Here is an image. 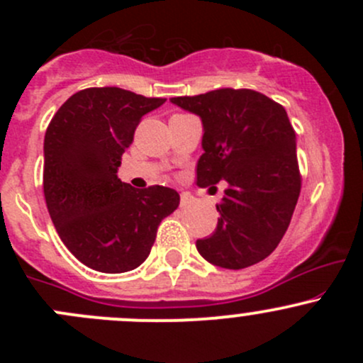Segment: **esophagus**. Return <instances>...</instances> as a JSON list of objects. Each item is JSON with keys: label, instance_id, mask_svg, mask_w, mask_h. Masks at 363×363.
<instances>
[{"label": "esophagus", "instance_id": "1", "mask_svg": "<svg viewBox=\"0 0 363 363\" xmlns=\"http://www.w3.org/2000/svg\"><path fill=\"white\" fill-rule=\"evenodd\" d=\"M193 202H195V199L189 193H181V207H189Z\"/></svg>", "mask_w": 363, "mask_h": 363}]
</instances>
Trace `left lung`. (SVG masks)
<instances>
[{"instance_id": "left-lung-1", "label": "left lung", "mask_w": 363, "mask_h": 363, "mask_svg": "<svg viewBox=\"0 0 363 363\" xmlns=\"http://www.w3.org/2000/svg\"><path fill=\"white\" fill-rule=\"evenodd\" d=\"M170 101L202 119L196 184L228 182L216 232L196 240V250L223 269L262 262L286 233L302 182L286 111L258 91L230 87Z\"/></svg>"}]
</instances>
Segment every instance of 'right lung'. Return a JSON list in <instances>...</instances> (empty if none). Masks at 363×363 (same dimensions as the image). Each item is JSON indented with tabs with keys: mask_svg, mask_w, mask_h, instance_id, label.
Returning a JSON list of instances; mask_svg holds the SVG:
<instances>
[{
	"mask_svg": "<svg viewBox=\"0 0 363 363\" xmlns=\"http://www.w3.org/2000/svg\"><path fill=\"white\" fill-rule=\"evenodd\" d=\"M164 101L121 87H89L69 96L47 128V208L65 246L89 269H137L151 252L161 219L179 207L175 189H135L117 177L142 116Z\"/></svg>",
	"mask_w": 363,
	"mask_h": 363,
	"instance_id": "obj_1",
	"label": "right lung"
}]
</instances>
